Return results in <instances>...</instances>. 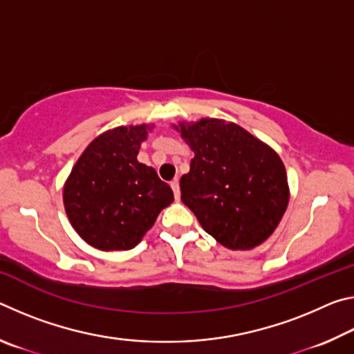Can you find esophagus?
Listing matches in <instances>:
<instances>
[{
    "label": "esophagus",
    "instance_id": "obj_1",
    "mask_svg": "<svg viewBox=\"0 0 354 354\" xmlns=\"http://www.w3.org/2000/svg\"><path fill=\"white\" fill-rule=\"evenodd\" d=\"M170 185H171L173 194H175V200H179V196H181V190H179V181H178V179H173V181L170 183Z\"/></svg>",
    "mask_w": 354,
    "mask_h": 354
}]
</instances>
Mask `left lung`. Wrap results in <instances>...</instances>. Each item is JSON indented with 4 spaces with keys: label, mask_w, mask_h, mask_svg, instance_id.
Here are the masks:
<instances>
[{
    "label": "left lung",
    "mask_w": 354,
    "mask_h": 354,
    "mask_svg": "<svg viewBox=\"0 0 354 354\" xmlns=\"http://www.w3.org/2000/svg\"><path fill=\"white\" fill-rule=\"evenodd\" d=\"M179 129L195 153L179 183L183 203L226 248L257 247L274 231L289 203L279 156L243 128L221 120L203 118Z\"/></svg>",
    "instance_id": "1"
}]
</instances>
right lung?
<instances>
[{
    "instance_id": "1",
    "label": "right lung",
    "mask_w": 354,
    "mask_h": 354,
    "mask_svg": "<svg viewBox=\"0 0 354 354\" xmlns=\"http://www.w3.org/2000/svg\"><path fill=\"white\" fill-rule=\"evenodd\" d=\"M145 139V124L98 136L65 183L64 205L70 223L95 248H134L173 201L170 185L137 160Z\"/></svg>"
}]
</instances>
